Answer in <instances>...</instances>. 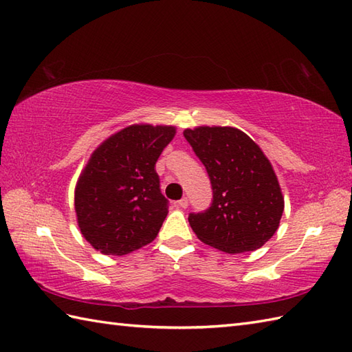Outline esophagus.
Here are the masks:
<instances>
[{
  "mask_svg": "<svg viewBox=\"0 0 352 352\" xmlns=\"http://www.w3.org/2000/svg\"><path fill=\"white\" fill-rule=\"evenodd\" d=\"M178 206H180L182 208H188V206H189V199H188V198H182L180 201H178Z\"/></svg>",
  "mask_w": 352,
  "mask_h": 352,
  "instance_id": "34e87169",
  "label": "esophagus"
}]
</instances>
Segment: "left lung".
<instances>
[{
	"mask_svg": "<svg viewBox=\"0 0 352 352\" xmlns=\"http://www.w3.org/2000/svg\"><path fill=\"white\" fill-rule=\"evenodd\" d=\"M210 178L213 199L189 223L201 242L228 254L263 246L280 226L284 198L260 146L233 126L184 130Z\"/></svg>",
	"mask_w": 352,
	"mask_h": 352,
	"instance_id": "left-lung-1",
	"label": "left lung"
}]
</instances>
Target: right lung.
<instances>
[{
	"mask_svg": "<svg viewBox=\"0 0 352 352\" xmlns=\"http://www.w3.org/2000/svg\"><path fill=\"white\" fill-rule=\"evenodd\" d=\"M174 126L130 125L95 149L76 188L81 234L96 251L124 256L151 243L168 214L155 163Z\"/></svg>",
	"mask_w": 352,
	"mask_h": 352,
	"instance_id": "right-lung-1",
	"label": "right lung"
}]
</instances>
